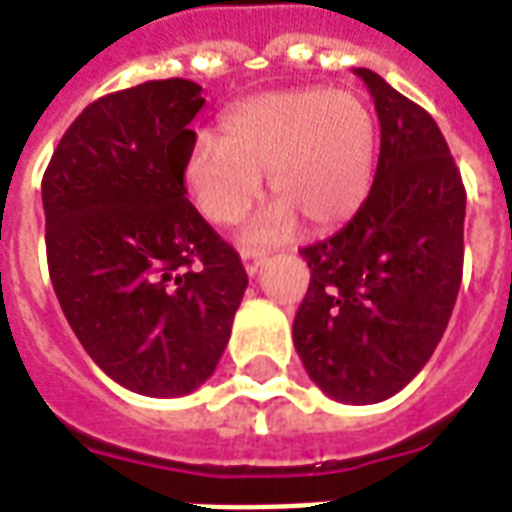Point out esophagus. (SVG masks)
Masks as SVG:
<instances>
[{"label": "esophagus", "instance_id": "esophagus-1", "mask_svg": "<svg viewBox=\"0 0 512 512\" xmlns=\"http://www.w3.org/2000/svg\"><path fill=\"white\" fill-rule=\"evenodd\" d=\"M241 260H244L246 274L255 276L257 271L263 268V263H266V252H255V249H246L244 255H241Z\"/></svg>", "mask_w": 512, "mask_h": 512}]
</instances>
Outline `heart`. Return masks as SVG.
Listing matches in <instances>:
<instances>
[{
	"instance_id": "heart-1",
	"label": "heart",
	"mask_w": 512,
	"mask_h": 512,
	"mask_svg": "<svg viewBox=\"0 0 512 512\" xmlns=\"http://www.w3.org/2000/svg\"><path fill=\"white\" fill-rule=\"evenodd\" d=\"M377 121L363 97L347 89H290L241 102L219 138H198L181 173L208 222H241L263 192L276 203L249 227V241H279L295 214L309 227L350 219L369 195Z\"/></svg>"
}]
</instances>
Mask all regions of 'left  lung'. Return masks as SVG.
I'll list each match as a JSON object with an SVG mask.
<instances>
[{
    "mask_svg": "<svg viewBox=\"0 0 512 512\" xmlns=\"http://www.w3.org/2000/svg\"><path fill=\"white\" fill-rule=\"evenodd\" d=\"M380 119L369 198L336 236L301 249L312 282L293 323L306 374L331 399L377 404L426 366L464 268L467 192L437 121L358 67Z\"/></svg>",
    "mask_w": 512,
    "mask_h": 512,
    "instance_id": "left-lung-1",
    "label": "left lung"
}]
</instances>
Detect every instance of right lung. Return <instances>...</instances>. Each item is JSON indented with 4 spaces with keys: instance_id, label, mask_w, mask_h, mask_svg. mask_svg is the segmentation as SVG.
<instances>
[{
    "instance_id": "obj_1",
    "label": "right lung",
    "mask_w": 512,
    "mask_h": 512,
    "mask_svg": "<svg viewBox=\"0 0 512 512\" xmlns=\"http://www.w3.org/2000/svg\"><path fill=\"white\" fill-rule=\"evenodd\" d=\"M203 105L184 78L105 94L43 176L48 271L67 323L113 382L157 399L214 374L249 285L236 249L184 198Z\"/></svg>"
}]
</instances>
